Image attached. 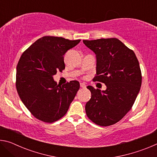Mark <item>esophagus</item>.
Returning <instances> with one entry per match:
<instances>
[{
    "mask_svg": "<svg viewBox=\"0 0 157 157\" xmlns=\"http://www.w3.org/2000/svg\"><path fill=\"white\" fill-rule=\"evenodd\" d=\"M79 85H80V87H82V88H86V84L84 83H80Z\"/></svg>",
    "mask_w": 157,
    "mask_h": 157,
    "instance_id": "34e87169",
    "label": "esophagus"
}]
</instances>
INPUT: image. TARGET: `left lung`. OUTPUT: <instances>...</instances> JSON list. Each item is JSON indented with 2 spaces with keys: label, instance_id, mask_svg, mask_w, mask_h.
Wrapping results in <instances>:
<instances>
[{
  "label": "left lung",
  "instance_id": "left-lung-1",
  "mask_svg": "<svg viewBox=\"0 0 157 157\" xmlns=\"http://www.w3.org/2000/svg\"><path fill=\"white\" fill-rule=\"evenodd\" d=\"M96 55L95 82L104 83L100 91L88 86L91 98L85 106L86 116L98 125L118 123L131 109L140 91L141 71L134 52L116 38L83 40Z\"/></svg>",
  "mask_w": 157,
  "mask_h": 157
}]
</instances>
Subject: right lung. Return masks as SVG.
Here are the masks:
<instances>
[{"instance_id": "obj_1", "label": "right lung", "mask_w": 157, "mask_h": 157, "mask_svg": "<svg viewBox=\"0 0 157 157\" xmlns=\"http://www.w3.org/2000/svg\"><path fill=\"white\" fill-rule=\"evenodd\" d=\"M80 41L44 36L21 56L17 66L16 87L21 101L38 120L54 123L68 111L79 83L73 80L59 86L52 75L64 70L65 53Z\"/></svg>"}]
</instances>
